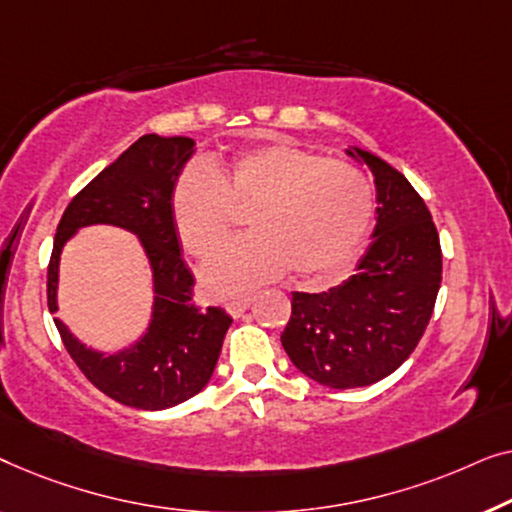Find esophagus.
I'll return each instance as SVG.
<instances>
[{
    "mask_svg": "<svg viewBox=\"0 0 512 512\" xmlns=\"http://www.w3.org/2000/svg\"><path fill=\"white\" fill-rule=\"evenodd\" d=\"M248 306H250V299H236V301H229L225 308L232 318H241V315L248 311Z\"/></svg>",
    "mask_w": 512,
    "mask_h": 512,
    "instance_id": "34e87169",
    "label": "esophagus"
}]
</instances>
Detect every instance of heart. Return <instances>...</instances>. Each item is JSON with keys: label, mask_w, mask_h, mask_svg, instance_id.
Returning <instances> with one entry per match:
<instances>
[{"label": "heart", "mask_w": 512, "mask_h": 512, "mask_svg": "<svg viewBox=\"0 0 512 512\" xmlns=\"http://www.w3.org/2000/svg\"><path fill=\"white\" fill-rule=\"evenodd\" d=\"M250 213V239L229 243L201 269L213 297H241L292 269L306 283L334 278L362 253L376 192L355 164L292 143L241 150L192 169L171 192V218L187 255L204 259Z\"/></svg>", "instance_id": "b5f03b06"}]
</instances>
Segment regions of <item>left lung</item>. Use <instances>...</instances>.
<instances>
[{
	"mask_svg": "<svg viewBox=\"0 0 512 512\" xmlns=\"http://www.w3.org/2000/svg\"><path fill=\"white\" fill-rule=\"evenodd\" d=\"M376 178L378 222L355 276L329 292H292L280 336L315 383L350 390L383 380L417 348L441 287V241L427 204L403 174L366 150H348Z\"/></svg>",
	"mask_w": 512,
	"mask_h": 512,
	"instance_id": "1",
	"label": "left lung"
}]
</instances>
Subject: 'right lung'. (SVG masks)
Returning <instances> with one entry per match:
<instances>
[{
    "instance_id": "right-lung-1",
    "label": "right lung",
    "mask_w": 512,
    "mask_h": 512,
    "mask_svg": "<svg viewBox=\"0 0 512 512\" xmlns=\"http://www.w3.org/2000/svg\"><path fill=\"white\" fill-rule=\"evenodd\" d=\"M194 153L187 136L146 134L69 201L48 262V311L57 313L60 253L78 227L115 225L139 236L155 280L150 327L134 348L102 355L85 348L55 320L83 376L106 397L141 410L178 406L204 390L218 364L232 318L192 301L194 278L181 257L171 218V192Z\"/></svg>"
}]
</instances>
